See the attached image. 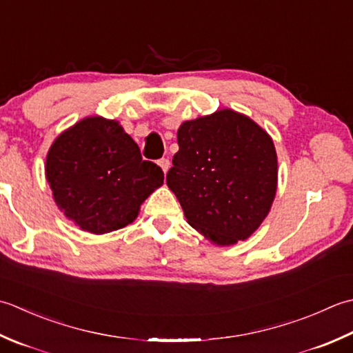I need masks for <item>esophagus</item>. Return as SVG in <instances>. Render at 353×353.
Returning a JSON list of instances; mask_svg holds the SVG:
<instances>
[{"instance_id":"34e87169","label":"esophagus","mask_w":353,"mask_h":353,"mask_svg":"<svg viewBox=\"0 0 353 353\" xmlns=\"http://www.w3.org/2000/svg\"><path fill=\"white\" fill-rule=\"evenodd\" d=\"M158 166H160V168L163 169L164 174H166V172H168V170H169V168H170V161H169V158H160V160H158Z\"/></svg>"}]
</instances>
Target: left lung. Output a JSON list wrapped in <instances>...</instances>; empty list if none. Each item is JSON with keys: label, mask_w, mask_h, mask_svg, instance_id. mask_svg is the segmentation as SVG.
<instances>
[{"label": "left lung", "mask_w": 353, "mask_h": 353, "mask_svg": "<svg viewBox=\"0 0 353 353\" xmlns=\"http://www.w3.org/2000/svg\"><path fill=\"white\" fill-rule=\"evenodd\" d=\"M166 181L187 222L218 245L253 234L277 189L271 137L232 110L184 121Z\"/></svg>", "instance_id": "8db88e82"}]
</instances>
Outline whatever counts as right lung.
<instances>
[{
	"label": "right lung",
	"instance_id": "add662e5",
	"mask_svg": "<svg viewBox=\"0 0 353 353\" xmlns=\"http://www.w3.org/2000/svg\"><path fill=\"white\" fill-rule=\"evenodd\" d=\"M46 175L65 216L94 234L131 224L164 179L161 168L143 160L123 128L102 117L83 119L57 137Z\"/></svg>",
	"mask_w": 353,
	"mask_h": 353
}]
</instances>
